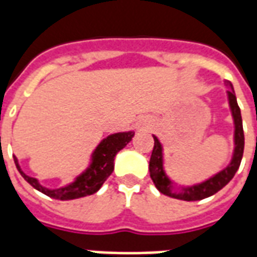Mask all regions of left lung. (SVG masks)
<instances>
[{"instance_id": "left-lung-1", "label": "left lung", "mask_w": 257, "mask_h": 257, "mask_svg": "<svg viewBox=\"0 0 257 257\" xmlns=\"http://www.w3.org/2000/svg\"><path fill=\"white\" fill-rule=\"evenodd\" d=\"M227 85L230 88L227 90V97H228V104H230L232 119H234V153H232L231 161L224 169H221L220 172L213 175L212 178L206 179L205 182L193 184V186L175 187V183L168 178L165 169H164V149H162L161 142L158 140L157 136H153L154 149L151 153L149 171H150V176L156 184V187L164 195L176 199H183V201H199V199L208 198L210 195L216 194L234 178V175L239 168L241 160H242L245 138H243L241 110L238 107L235 92H234L231 82H227Z\"/></svg>"}]
</instances>
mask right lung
<instances>
[{"mask_svg": "<svg viewBox=\"0 0 257 257\" xmlns=\"http://www.w3.org/2000/svg\"><path fill=\"white\" fill-rule=\"evenodd\" d=\"M134 136L135 132L129 131V132L112 134L104 138L97 145L95 151L92 153L89 167L86 168L79 176H77L73 183L67 184L64 187H59V189L44 187L36 178H31V176L26 175L22 171L16 157H14V160L18 171H19L26 182L31 184L36 190L41 191L42 194H45L51 198L60 199V201L81 198V197L92 195V194H95L97 190L100 189L103 183L107 180V178L114 171V158L117 156V153L119 150H122L123 147L132 140Z\"/></svg>", "mask_w": 257, "mask_h": 257, "instance_id": "right-lung-1", "label": "right lung"}]
</instances>
